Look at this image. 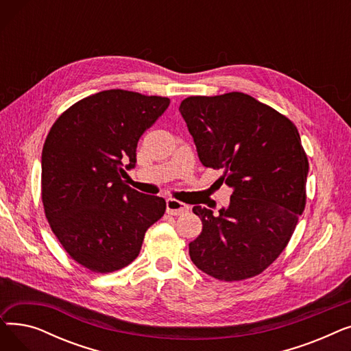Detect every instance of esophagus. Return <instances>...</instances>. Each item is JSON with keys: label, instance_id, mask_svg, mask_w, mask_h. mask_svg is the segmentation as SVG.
I'll use <instances>...</instances> for the list:
<instances>
[{"label": "esophagus", "instance_id": "esophagus-1", "mask_svg": "<svg viewBox=\"0 0 351 351\" xmlns=\"http://www.w3.org/2000/svg\"><path fill=\"white\" fill-rule=\"evenodd\" d=\"M188 210H189V206L185 205V204H182V202H179L176 199L169 197L168 200H166V212L171 213V215H176L178 216V215L186 213Z\"/></svg>", "mask_w": 351, "mask_h": 351}]
</instances>
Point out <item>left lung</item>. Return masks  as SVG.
<instances>
[{"label":"left lung","instance_id":"obj_1","mask_svg":"<svg viewBox=\"0 0 351 351\" xmlns=\"http://www.w3.org/2000/svg\"><path fill=\"white\" fill-rule=\"evenodd\" d=\"M206 168L222 171L233 189L219 215L193 206L202 232L191 259L215 279L261 274L287 246L306 206L308 160L298 128L278 110L242 92L189 97L179 106Z\"/></svg>","mask_w":351,"mask_h":351}]
</instances>
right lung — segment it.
<instances>
[{
  "label": "right lung",
  "instance_id": "add662e5",
  "mask_svg": "<svg viewBox=\"0 0 351 351\" xmlns=\"http://www.w3.org/2000/svg\"><path fill=\"white\" fill-rule=\"evenodd\" d=\"M169 98L108 89L68 108L55 121L41 158L48 223L73 261L95 273L132 263L146 230L163 216V197L125 185L138 141Z\"/></svg>",
  "mask_w": 351,
  "mask_h": 351
}]
</instances>
